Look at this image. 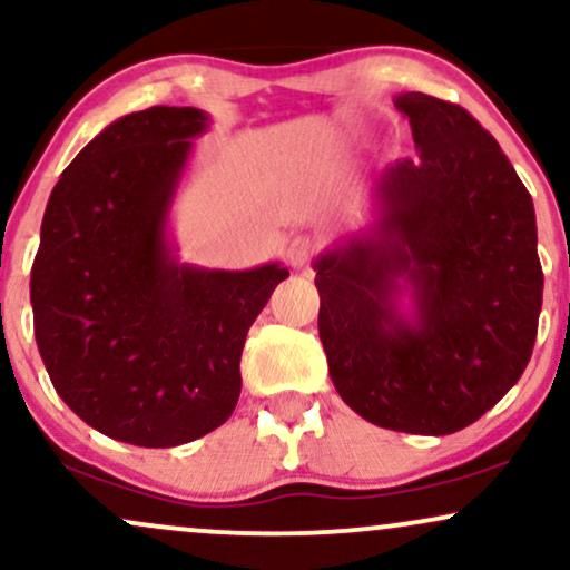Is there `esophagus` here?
<instances>
[{
	"label": "esophagus",
	"instance_id": "obj_1",
	"mask_svg": "<svg viewBox=\"0 0 570 570\" xmlns=\"http://www.w3.org/2000/svg\"><path fill=\"white\" fill-rule=\"evenodd\" d=\"M286 257H289L292 267H297V271H299V267H305L313 257V240L307 238V235H297V238H294L289 244V252H286Z\"/></svg>",
	"mask_w": 570,
	"mask_h": 570
}]
</instances>
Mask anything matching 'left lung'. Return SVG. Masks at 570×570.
<instances>
[{
  "mask_svg": "<svg viewBox=\"0 0 570 570\" xmlns=\"http://www.w3.org/2000/svg\"><path fill=\"white\" fill-rule=\"evenodd\" d=\"M415 158L372 181L367 219L316 259L318 337L340 399L381 429L472 426L528 367L541 273L531 193L458 104L394 96Z\"/></svg>",
  "mask_w": 570,
  "mask_h": 570,
  "instance_id": "left-lung-1",
  "label": "left lung"
}]
</instances>
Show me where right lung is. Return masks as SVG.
<instances>
[{
    "mask_svg": "<svg viewBox=\"0 0 570 570\" xmlns=\"http://www.w3.org/2000/svg\"><path fill=\"white\" fill-rule=\"evenodd\" d=\"M212 117L153 107L109 122L50 193L31 267L35 337L58 396L139 448L200 440L233 415L240 351L281 263H179L176 193Z\"/></svg>",
    "mask_w": 570,
    "mask_h": 570,
    "instance_id": "right-lung-1",
    "label": "right lung"
}]
</instances>
